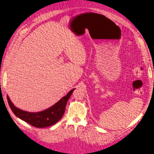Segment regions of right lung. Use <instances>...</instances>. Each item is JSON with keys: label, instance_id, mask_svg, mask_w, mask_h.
<instances>
[{"label": "right lung", "instance_id": "add662e5", "mask_svg": "<svg viewBox=\"0 0 154 154\" xmlns=\"http://www.w3.org/2000/svg\"><path fill=\"white\" fill-rule=\"evenodd\" d=\"M74 90L75 89H72L53 106L44 111L37 113L20 110L13 105L8 96H7V99L11 110L16 116L35 128H46L58 122L61 119L65 113L67 101Z\"/></svg>", "mask_w": 154, "mask_h": 154}]
</instances>
